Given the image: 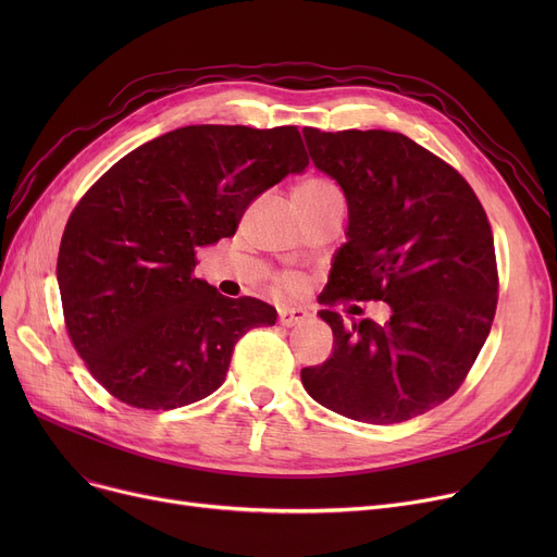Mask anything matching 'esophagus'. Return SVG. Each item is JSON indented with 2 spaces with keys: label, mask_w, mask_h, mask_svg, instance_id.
Masks as SVG:
<instances>
[{
  "label": "esophagus",
  "mask_w": 557,
  "mask_h": 557,
  "mask_svg": "<svg viewBox=\"0 0 557 557\" xmlns=\"http://www.w3.org/2000/svg\"><path fill=\"white\" fill-rule=\"evenodd\" d=\"M307 318H309V311L302 307H282L280 309V323L284 327H296V325L305 323Z\"/></svg>",
  "instance_id": "esophagus-1"
}]
</instances>
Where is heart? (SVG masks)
I'll list each match as a JSON object with an SVG mask.
<instances>
[{"mask_svg": "<svg viewBox=\"0 0 557 557\" xmlns=\"http://www.w3.org/2000/svg\"><path fill=\"white\" fill-rule=\"evenodd\" d=\"M290 198L298 200V202H307V205H315V202H325V200H336L341 198V191L338 187L327 181V178H318V175H313V178H307L302 181L294 194H290ZM286 286H294L296 280L294 277H286L284 280Z\"/></svg>", "mask_w": 557, "mask_h": 557, "instance_id": "heart-1", "label": "heart"}]
</instances>
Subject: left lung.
Returning a JSON list of instances; mask_svg holds the SVG:
<instances>
[{
	"label": "left lung",
	"instance_id": "8db88e82",
	"mask_svg": "<svg viewBox=\"0 0 557 557\" xmlns=\"http://www.w3.org/2000/svg\"><path fill=\"white\" fill-rule=\"evenodd\" d=\"M311 162L345 194V244L327 300H382L391 320L345 325L320 311L334 345L302 368L305 391L368 424L418 418L449 399L476 361L496 309V259L485 210L462 175L391 131H302Z\"/></svg>",
	"mask_w": 557,
	"mask_h": 557
}]
</instances>
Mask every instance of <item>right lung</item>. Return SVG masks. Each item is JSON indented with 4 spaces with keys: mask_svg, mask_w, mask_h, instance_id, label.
<instances>
[{
    "mask_svg": "<svg viewBox=\"0 0 557 557\" xmlns=\"http://www.w3.org/2000/svg\"><path fill=\"white\" fill-rule=\"evenodd\" d=\"M309 164L296 126H185L137 146L72 212L58 288L97 382L135 408L212 395L234 343L277 311L194 275L196 250L232 237L248 205Z\"/></svg>",
    "mask_w": 557,
    "mask_h": 557,
    "instance_id": "1",
    "label": "right lung"
}]
</instances>
